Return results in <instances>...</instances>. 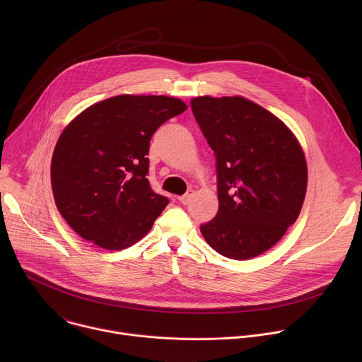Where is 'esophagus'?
<instances>
[{"instance_id":"esophagus-1","label":"esophagus","mask_w":362,"mask_h":362,"mask_svg":"<svg viewBox=\"0 0 362 362\" xmlns=\"http://www.w3.org/2000/svg\"><path fill=\"white\" fill-rule=\"evenodd\" d=\"M192 197H193V190H187V193L183 194V196H179L177 200H179L182 204H187Z\"/></svg>"}]
</instances>
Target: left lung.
Returning <instances> with one entry per match:
<instances>
[{
  "label": "left lung",
  "mask_w": 362,
  "mask_h": 362,
  "mask_svg": "<svg viewBox=\"0 0 362 362\" xmlns=\"http://www.w3.org/2000/svg\"><path fill=\"white\" fill-rule=\"evenodd\" d=\"M193 116L216 158L219 211L200 225L218 253L245 261L272 247L295 223L308 169L292 132L243 97H194Z\"/></svg>",
  "instance_id": "left-lung-1"
}]
</instances>
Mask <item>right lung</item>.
<instances>
[{
  "mask_svg": "<svg viewBox=\"0 0 362 362\" xmlns=\"http://www.w3.org/2000/svg\"><path fill=\"white\" fill-rule=\"evenodd\" d=\"M186 109L175 97L122 94L95 103L64 129L51 160V187L76 233L109 250L147 235L169 203L147 180L150 139Z\"/></svg>",
  "mask_w": 362,
  "mask_h": 362,
  "instance_id": "add662e5",
  "label": "right lung"
}]
</instances>
